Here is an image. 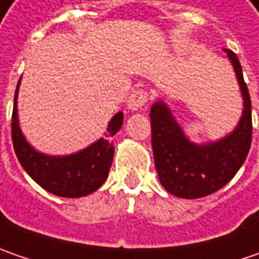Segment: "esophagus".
<instances>
[{"mask_svg": "<svg viewBox=\"0 0 259 259\" xmlns=\"http://www.w3.org/2000/svg\"><path fill=\"white\" fill-rule=\"evenodd\" d=\"M150 101V94L144 89H135L128 98V108L131 111H140L144 109Z\"/></svg>", "mask_w": 259, "mask_h": 259, "instance_id": "1", "label": "esophagus"}]
</instances>
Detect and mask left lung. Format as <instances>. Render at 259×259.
I'll return each mask as SVG.
<instances>
[{
  "instance_id": "left-lung-1",
  "label": "left lung",
  "mask_w": 259,
  "mask_h": 259,
  "mask_svg": "<svg viewBox=\"0 0 259 259\" xmlns=\"http://www.w3.org/2000/svg\"><path fill=\"white\" fill-rule=\"evenodd\" d=\"M225 52L234 65L244 96V114L232 134L218 143L196 145L184 137L163 102L151 106V145L160 183L168 193L183 199L204 197L222 189L238 173L251 148L252 115L248 86L239 59L232 50Z\"/></svg>"
}]
</instances>
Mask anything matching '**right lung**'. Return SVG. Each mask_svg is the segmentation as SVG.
<instances>
[{
  "instance_id": "add662e5",
  "label": "right lung",
  "mask_w": 259,
  "mask_h": 259,
  "mask_svg": "<svg viewBox=\"0 0 259 259\" xmlns=\"http://www.w3.org/2000/svg\"><path fill=\"white\" fill-rule=\"evenodd\" d=\"M20 85V82H18ZM11 116V138L18 161L28 176L47 192L62 197H82L94 193L105 183L114 158V137L124 121L118 112L108 125V133L85 150L66 157H49L37 153L25 141L17 119V92Z\"/></svg>"
}]
</instances>
